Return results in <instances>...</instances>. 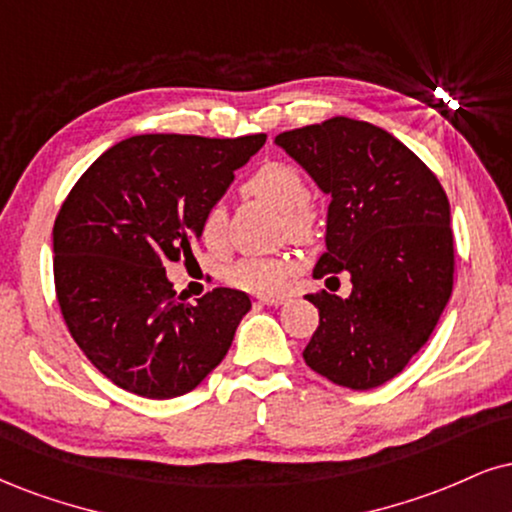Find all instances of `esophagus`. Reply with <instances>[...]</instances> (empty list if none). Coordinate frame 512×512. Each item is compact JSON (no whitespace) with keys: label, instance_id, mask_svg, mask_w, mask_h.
<instances>
[{"label":"esophagus","instance_id":"34e87169","mask_svg":"<svg viewBox=\"0 0 512 512\" xmlns=\"http://www.w3.org/2000/svg\"><path fill=\"white\" fill-rule=\"evenodd\" d=\"M286 300H288V295H260V298H257V303L274 307V305H283Z\"/></svg>","mask_w":512,"mask_h":512}]
</instances>
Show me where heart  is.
Here are the masks:
<instances>
[{
  "mask_svg": "<svg viewBox=\"0 0 512 512\" xmlns=\"http://www.w3.org/2000/svg\"><path fill=\"white\" fill-rule=\"evenodd\" d=\"M250 195L262 197L269 205L283 212L286 233L293 240H312L319 231L317 207L307 200L303 176L295 166L286 162H267L245 181ZM200 238L209 250H221L226 245V212L212 205L200 219ZM298 272V262L288 255L276 257H240L226 272V281L240 291L257 295L281 293L291 276Z\"/></svg>",
  "mask_w": 512,
  "mask_h": 512,
  "instance_id": "b5f03b06",
  "label": "heart"
}]
</instances>
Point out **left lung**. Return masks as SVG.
Listing matches in <instances>:
<instances>
[{
    "instance_id": "obj_1",
    "label": "left lung",
    "mask_w": 512,
    "mask_h": 512,
    "mask_svg": "<svg viewBox=\"0 0 512 512\" xmlns=\"http://www.w3.org/2000/svg\"><path fill=\"white\" fill-rule=\"evenodd\" d=\"M331 195L315 279L350 274L348 298L307 295L319 326L307 367L367 391L396 377L432 336L453 291L451 205L415 152L367 121L334 119L276 135Z\"/></svg>"
}]
</instances>
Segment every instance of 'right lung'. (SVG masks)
I'll use <instances>...</instances> for the list:
<instances>
[{"label": "right lung", "instance_id": "add662e5", "mask_svg": "<svg viewBox=\"0 0 512 512\" xmlns=\"http://www.w3.org/2000/svg\"><path fill=\"white\" fill-rule=\"evenodd\" d=\"M267 135H133L78 178L54 221V288L73 341L143 398L193 391L229 353L250 295L214 288L183 303L166 262L193 257L200 219Z\"/></svg>", "mask_w": 512, "mask_h": 512}]
</instances>
